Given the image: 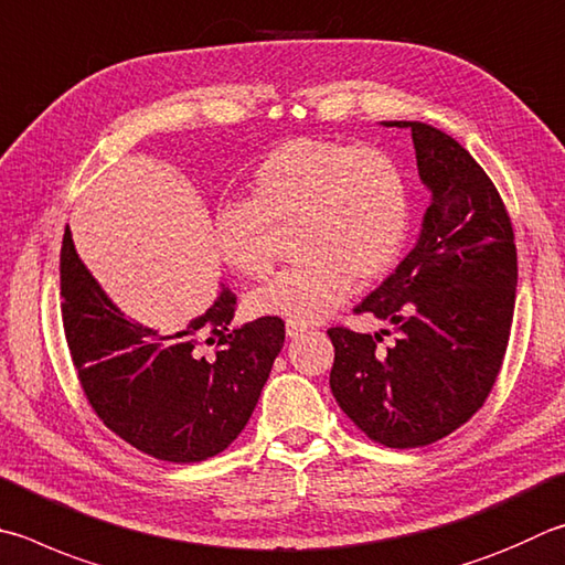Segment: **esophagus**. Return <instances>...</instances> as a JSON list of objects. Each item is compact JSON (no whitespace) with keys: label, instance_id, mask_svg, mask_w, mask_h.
Masks as SVG:
<instances>
[{"label":"esophagus","instance_id":"1","mask_svg":"<svg viewBox=\"0 0 565 565\" xmlns=\"http://www.w3.org/2000/svg\"><path fill=\"white\" fill-rule=\"evenodd\" d=\"M306 333V326L301 323H294V321H286V335L289 338H299Z\"/></svg>","mask_w":565,"mask_h":565}]
</instances>
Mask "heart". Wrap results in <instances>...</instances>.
<instances>
[{"label":"heart","mask_w":565,"mask_h":565,"mask_svg":"<svg viewBox=\"0 0 565 565\" xmlns=\"http://www.w3.org/2000/svg\"><path fill=\"white\" fill-rule=\"evenodd\" d=\"M405 178L387 152L338 140L296 138L256 168L252 202L224 204L214 220V244L247 279H264L296 237L299 266L249 294L254 316L316 323L331 316L353 279H381L407 239Z\"/></svg>","instance_id":"obj_1"}]
</instances>
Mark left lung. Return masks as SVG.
I'll use <instances>...</instances> for the list:
<instances>
[{"label":"left lung","mask_w":565,"mask_h":565,"mask_svg":"<svg viewBox=\"0 0 565 565\" xmlns=\"http://www.w3.org/2000/svg\"><path fill=\"white\" fill-rule=\"evenodd\" d=\"M409 128L429 192L417 244L355 306L393 326L328 328L331 390L343 413L385 447H425L484 405L504 361L516 301V244L494 182L459 142L419 120Z\"/></svg>","instance_id":"8db88e82"}]
</instances>
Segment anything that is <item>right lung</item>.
Here are the masks:
<instances>
[{
	"label": "right lung",
	"mask_w": 565,
	"mask_h": 565,
	"mask_svg": "<svg viewBox=\"0 0 565 565\" xmlns=\"http://www.w3.org/2000/svg\"><path fill=\"white\" fill-rule=\"evenodd\" d=\"M234 294L178 333L126 318L78 259L71 230L61 247V316L81 387L104 425L162 461H202L249 423L284 348L281 318L232 328Z\"/></svg>",
	"instance_id": "1"
}]
</instances>
